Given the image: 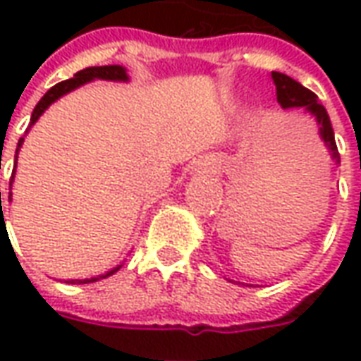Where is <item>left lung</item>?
I'll return each mask as SVG.
<instances>
[{
  "label": "left lung",
  "instance_id": "obj_1",
  "mask_svg": "<svg viewBox=\"0 0 361 361\" xmlns=\"http://www.w3.org/2000/svg\"><path fill=\"white\" fill-rule=\"evenodd\" d=\"M272 82L276 87V100L284 110L286 108H303L315 118L319 126V137L326 145V149L331 152L334 162H341L338 149H336V142H334V131L333 126H331V119H329L325 106L319 102L317 94L311 92L310 89H305L298 81H294L292 77L279 73V71H272Z\"/></svg>",
  "mask_w": 361,
  "mask_h": 361
}]
</instances>
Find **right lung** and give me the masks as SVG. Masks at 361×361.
Instances as JSON below:
<instances>
[{"label":"right lung","mask_w":361,"mask_h":361,"mask_svg":"<svg viewBox=\"0 0 361 361\" xmlns=\"http://www.w3.org/2000/svg\"><path fill=\"white\" fill-rule=\"evenodd\" d=\"M94 79H104V81H129L126 67H121V66L87 67V69H82V71H79V73H75L73 79H67V81H61V82H58V85H54V87H51V89L48 90V92H46L42 98H40V102L36 104L35 111H32V116H30V126H28V129L35 126L36 119L42 116L44 111H46V108H48L50 104H54L56 100H58V98H61V96L67 94V92H71V90H75L77 87H81V85H85V82L94 81ZM23 141H25V137H20L19 145H17V152H15V164H17V154H19L20 147H23ZM13 178H15V170H13V173H11L9 188H11ZM9 201H11V191H9ZM0 207H1V191H0ZM119 267L121 265H118L116 269H111V271H108L106 274L92 276V279H85V280L75 279V280H66V282H69V284H89V282H96V280L106 279V276H111L114 272L119 271Z\"/></svg>","instance_id":"add662e5"}]
</instances>
